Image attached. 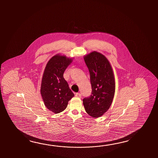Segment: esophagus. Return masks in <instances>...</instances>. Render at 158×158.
Instances as JSON below:
<instances>
[{
	"label": "esophagus",
	"instance_id": "34e87169",
	"mask_svg": "<svg viewBox=\"0 0 158 158\" xmlns=\"http://www.w3.org/2000/svg\"><path fill=\"white\" fill-rule=\"evenodd\" d=\"M75 95H76V97H81V94L80 93H76Z\"/></svg>",
	"mask_w": 158,
	"mask_h": 158
}]
</instances>
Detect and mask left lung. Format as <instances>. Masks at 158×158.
<instances>
[{
  "label": "left lung",
  "instance_id": "obj_1",
  "mask_svg": "<svg viewBox=\"0 0 158 158\" xmlns=\"http://www.w3.org/2000/svg\"><path fill=\"white\" fill-rule=\"evenodd\" d=\"M84 58L90 73L92 92L90 97L83 99V104L90 116L99 118L110 108L114 97V75L111 64L103 55L93 51Z\"/></svg>",
  "mask_w": 158,
  "mask_h": 158
}]
</instances>
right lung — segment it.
<instances>
[{
  "label": "right lung",
  "mask_w": 158,
  "mask_h": 158,
  "mask_svg": "<svg viewBox=\"0 0 158 158\" xmlns=\"http://www.w3.org/2000/svg\"><path fill=\"white\" fill-rule=\"evenodd\" d=\"M72 62V58L57 54L48 61L44 71L40 94L46 107L55 114L64 111L74 97L63 77L64 71Z\"/></svg>",
  "instance_id": "right-lung-1"
}]
</instances>
